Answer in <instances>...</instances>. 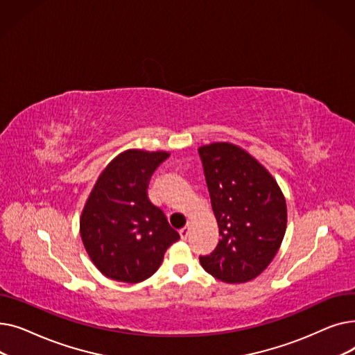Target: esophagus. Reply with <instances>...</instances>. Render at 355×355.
Segmentation results:
<instances>
[{"label":"esophagus","mask_w":355,"mask_h":355,"mask_svg":"<svg viewBox=\"0 0 355 355\" xmlns=\"http://www.w3.org/2000/svg\"><path fill=\"white\" fill-rule=\"evenodd\" d=\"M189 227H182L181 230H180V236H181V239L182 240H185V239H187L189 237Z\"/></svg>","instance_id":"esophagus-1"}]
</instances>
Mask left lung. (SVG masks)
<instances>
[{
    "instance_id": "1",
    "label": "left lung",
    "mask_w": 355,
    "mask_h": 355,
    "mask_svg": "<svg viewBox=\"0 0 355 355\" xmlns=\"http://www.w3.org/2000/svg\"><path fill=\"white\" fill-rule=\"evenodd\" d=\"M220 240L200 263L226 284H245L276 256L286 232V200L266 168L243 148L213 142L198 148Z\"/></svg>"
}]
</instances>
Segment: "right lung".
Instances as JSON below:
<instances>
[{
  "label": "right lung",
  "instance_id": "add662e5",
  "mask_svg": "<svg viewBox=\"0 0 355 355\" xmlns=\"http://www.w3.org/2000/svg\"><path fill=\"white\" fill-rule=\"evenodd\" d=\"M170 153L128 149L98 177L80 216L83 246L102 275L139 284L153 276L166 249L180 239L149 201V178Z\"/></svg>",
  "mask_w": 355,
  "mask_h": 355
}]
</instances>
